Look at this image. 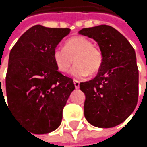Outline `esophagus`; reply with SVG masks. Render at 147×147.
Segmentation results:
<instances>
[{
	"label": "esophagus",
	"mask_w": 147,
	"mask_h": 147,
	"mask_svg": "<svg viewBox=\"0 0 147 147\" xmlns=\"http://www.w3.org/2000/svg\"><path fill=\"white\" fill-rule=\"evenodd\" d=\"M73 83H74V86H75V87L77 88V89H78L79 88V82L78 81V80H74V81H73Z\"/></svg>",
	"instance_id": "1"
}]
</instances>
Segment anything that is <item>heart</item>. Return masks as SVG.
I'll list each match as a JSON object with an SVG mask.
<instances>
[{
  "instance_id": "b5f03b06",
  "label": "heart",
  "mask_w": 147,
  "mask_h": 147,
  "mask_svg": "<svg viewBox=\"0 0 147 147\" xmlns=\"http://www.w3.org/2000/svg\"><path fill=\"white\" fill-rule=\"evenodd\" d=\"M53 59L61 73L69 69L74 59L76 64L71 69L70 75L76 78L97 74L103 64L101 51L93 46L90 39L82 36L69 38L64 43V48L56 47L53 52Z\"/></svg>"
}]
</instances>
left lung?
Instances as JSON below:
<instances>
[{
  "label": "left lung",
  "instance_id": "1",
  "mask_svg": "<svg viewBox=\"0 0 147 147\" xmlns=\"http://www.w3.org/2000/svg\"><path fill=\"white\" fill-rule=\"evenodd\" d=\"M78 33L93 38L103 55L98 75L80 83V90L86 95L84 116L95 127H115L132 114L138 103L135 50L123 34L109 25L84 28Z\"/></svg>",
  "mask_w": 147,
  "mask_h": 147
}]
</instances>
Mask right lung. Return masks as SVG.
Wrapping results in <instances>:
<instances>
[{"mask_svg":"<svg viewBox=\"0 0 147 147\" xmlns=\"http://www.w3.org/2000/svg\"><path fill=\"white\" fill-rule=\"evenodd\" d=\"M69 32V28L37 24L10 51L6 76L9 108L35 134L49 133L60 126L63 108L75 89L73 80L61 74L53 59L54 50Z\"/></svg>","mask_w":147,"mask_h":147,"instance_id":"right-lung-1","label":"right lung"}]
</instances>
